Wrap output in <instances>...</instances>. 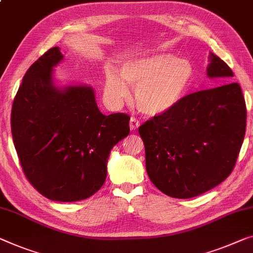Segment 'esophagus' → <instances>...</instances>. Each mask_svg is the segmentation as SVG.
<instances>
[{
    "label": "esophagus",
    "mask_w": 253,
    "mask_h": 253,
    "mask_svg": "<svg viewBox=\"0 0 253 253\" xmlns=\"http://www.w3.org/2000/svg\"><path fill=\"white\" fill-rule=\"evenodd\" d=\"M139 126H140V121H139L138 119H135V118H131L130 119V129L131 130L138 129Z\"/></svg>",
    "instance_id": "obj_1"
}]
</instances>
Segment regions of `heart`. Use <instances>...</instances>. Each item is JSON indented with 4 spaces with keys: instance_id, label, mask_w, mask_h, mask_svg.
Masks as SVG:
<instances>
[{
    "instance_id": "1",
    "label": "heart",
    "mask_w": 253,
    "mask_h": 253,
    "mask_svg": "<svg viewBox=\"0 0 253 253\" xmlns=\"http://www.w3.org/2000/svg\"><path fill=\"white\" fill-rule=\"evenodd\" d=\"M121 76L113 69H106V98L114 105L123 103L130 96L129 84L135 89L139 110L147 115H158L169 111L180 100L191 80L192 68L188 61L172 54L156 53L126 62Z\"/></svg>"
}]
</instances>
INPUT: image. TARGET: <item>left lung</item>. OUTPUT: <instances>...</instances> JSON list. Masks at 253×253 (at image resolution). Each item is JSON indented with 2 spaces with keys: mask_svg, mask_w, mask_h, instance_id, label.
I'll use <instances>...</instances> for the list:
<instances>
[{
  "mask_svg": "<svg viewBox=\"0 0 253 253\" xmlns=\"http://www.w3.org/2000/svg\"><path fill=\"white\" fill-rule=\"evenodd\" d=\"M207 75L233 77V72L211 53ZM246 126V100L238 83L182 97L139 127L150 181L178 199L209 191L232 173Z\"/></svg>",
  "mask_w": 253,
  "mask_h": 253,
  "instance_id": "1",
  "label": "left lung"
}]
</instances>
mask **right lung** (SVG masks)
Here are the masks:
<instances>
[{
  "instance_id": "right-lung-1",
  "label": "right lung",
  "mask_w": 253,
  "mask_h": 253,
  "mask_svg": "<svg viewBox=\"0 0 253 253\" xmlns=\"http://www.w3.org/2000/svg\"><path fill=\"white\" fill-rule=\"evenodd\" d=\"M60 48L42 54L28 69L14 97L11 132L23 173L53 201L87 199L106 180L111 149L130 133V116L104 115L91 87L53 84Z\"/></svg>"
}]
</instances>
